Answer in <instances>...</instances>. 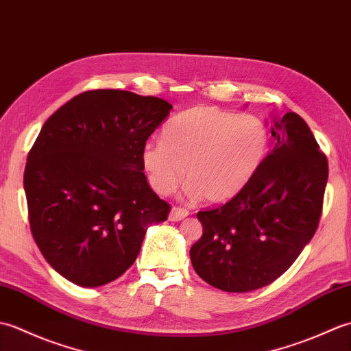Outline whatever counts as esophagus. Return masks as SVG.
<instances>
[{"label": "esophagus", "mask_w": 351, "mask_h": 351, "mask_svg": "<svg viewBox=\"0 0 351 351\" xmlns=\"http://www.w3.org/2000/svg\"><path fill=\"white\" fill-rule=\"evenodd\" d=\"M189 215V211L184 210V208H178V206H173L169 213V220L170 221H180L182 219H185Z\"/></svg>", "instance_id": "34e87169"}]
</instances>
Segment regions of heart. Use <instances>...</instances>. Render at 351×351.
Wrapping results in <instances>:
<instances>
[{
	"mask_svg": "<svg viewBox=\"0 0 351 351\" xmlns=\"http://www.w3.org/2000/svg\"><path fill=\"white\" fill-rule=\"evenodd\" d=\"M161 136L162 141L147 140L140 154L152 190L169 196L185 176L190 181L184 195L211 204L237 196L263 167L271 143L270 128L259 116L208 106L175 114Z\"/></svg>",
	"mask_w": 351,
	"mask_h": 351,
	"instance_id": "1",
	"label": "heart"
}]
</instances>
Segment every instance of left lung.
Instances as JSON below:
<instances>
[{"label": "left lung", "instance_id": "8db88e82", "mask_svg": "<svg viewBox=\"0 0 351 351\" xmlns=\"http://www.w3.org/2000/svg\"><path fill=\"white\" fill-rule=\"evenodd\" d=\"M273 147L255 178L225 205L197 213L195 271L226 293L263 288L293 265L314 237L327 184L326 155L308 123L273 116Z\"/></svg>", "mask_w": 351, "mask_h": 351}]
</instances>
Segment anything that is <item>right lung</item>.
Instances as JSON below:
<instances>
[{"mask_svg":"<svg viewBox=\"0 0 351 351\" xmlns=\"http://www.w3.org/2000/svg\"><path fill=\"white\" fill-rule=\"evenodd\" d=\"M171 108L155 96L90 90L42 126L24 171L29 228L47 263L75 285L117 279L147 228L167 220L140 154Z\"/></svg>","mask_w":351,"mask_h":351,"instance_id":"1","label":"right lung"}]
</instances>
